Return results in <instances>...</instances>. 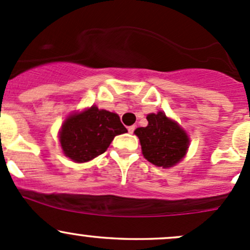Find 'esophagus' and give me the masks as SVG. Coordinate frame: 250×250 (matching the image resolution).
Listing matches in <instances>:
<instances>
[{"label": "esophagus", "instance_id": "esophagus-1", "mask_svg": "<svg viewBox=\"0 0 250 250\" xmlns=\"http://www.w3.org/2000/svg\"><path fill=\"white\" fill-rule=\"evenodd\" d=\"M135 128H136V126H135V125H132V126H128V127H127V131H128V133H133V131H135Z\"/></svg>", "mask_w": 250, "mask_h": 250}]
</instances>
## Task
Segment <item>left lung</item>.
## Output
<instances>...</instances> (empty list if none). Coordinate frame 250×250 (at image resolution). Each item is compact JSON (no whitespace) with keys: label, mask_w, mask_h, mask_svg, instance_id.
Segmentation results:
<instances>
[{"label":"left lung","mask_w":250,"mask_h":250,"mask_svg":"<svg viewBox=\"0 0 250 250\" xmlns=\"http://www.w3.org/2000/svg\"><path fill=\"white\" fill-rule=\"evenodd\" d=\"M147 126L135 130L139 138L143 156L157 167L169 168L186 155L189 138L178 123L163 112L146 115Z\"/></svg>","instance_id":"8db88e82"}]
</instances>
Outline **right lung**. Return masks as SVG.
I'll return each instance as SVG.
<instances>
[{
  "mask_svg": "<svg viewBox=\"0 0 250 250\" xmlns=\"http://www.w3.org/2000/svg\"><path fill=\"white\" fill-rule=\"evenodd\" d=\"M127 132L119 115L96 106L66 118L60 131L64 155L76 163L104 154L115 136Z\"/></svg>",
  "mask_w": 250,
  "mask_h": 250,
  "instance_id": "obj_1",
  "label": "right lung"
}]
</instances>
